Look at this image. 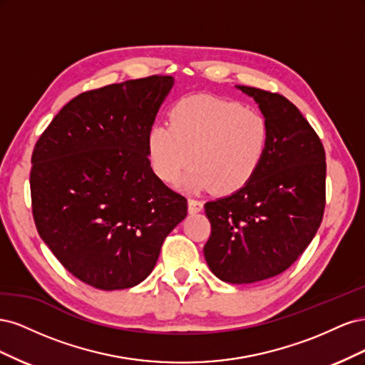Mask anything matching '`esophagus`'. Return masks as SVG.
<instances>
[{
  "instance_id": "obj_1",
  "label": "esophagus",
  "mask_w": 365,
  "mask_h": 365,
  "mask_svg": "<svg viewBox=\"0 0 365 365\" xmlns=\"http://www.w3.org/2000/svg\"><path fill=\"white\" fill-rule=\"evenodd\" d=\"M202 207H204V204H202L201 201L193 200V197H190V200H189V213H197V212H201Z\"/></svg>"
}]
</instances>
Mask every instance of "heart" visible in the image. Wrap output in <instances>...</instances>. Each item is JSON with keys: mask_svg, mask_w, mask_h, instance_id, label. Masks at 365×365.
Here are the masks:
<instances>
[{"mask_svg": "<svg viewBox=\"0 0 365 365\" xmlns=\"http://www.w3.org/2000/svg\"><path fill=\"white\" fill-rule=\"evenodd\" d=\"M269 125L256 109L215 96H192L175 103L168 126H153L146 138L150 168L168 184L187 165L193 190L236 193L254 178L269 146Z\"/></svg>", "mask_w": 365, "mask_h": 365, "instance_id": "1", "label": "heart"}]
</instances>
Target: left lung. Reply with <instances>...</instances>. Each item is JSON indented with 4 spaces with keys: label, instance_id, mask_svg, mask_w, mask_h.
<instances>
[{
    "label": "left lung",
    "instance_id": "8db88e82",
    "mask_svg": "<svg viewBox=\"0 0 365 365\" xmlns=\"http://www.w3.org/2000/svg\"><path fill=\"white\" fill-rule=\"evenodd\" d=\"M259 103L269 146L239 192L207 202L204 256L227 283H254L288 269L311 244L326 205V152L298 108L279 93L237 86Z\"/></svg>",
    "mask_w": 365,
    "mask_h": 365
}]
</instances>
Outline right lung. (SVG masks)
<instances>
[{
  "instance_id": "1",
  "label": "right lung",
  "mask_w": 365,
  "mask_h": 365,
  "mask_svg": "<svg viewBox=\"0 0 365 365\" xmlns=\"http://www.w3.org/2000/svg\"><path fill=\"white\" fill-rule=\"evenodd\" d=\"M173 86L149 76L76 96L31 153L41 239L76 279L103 291L145 280L187 216V200L153 173L146 138Z\"/></svg>"
}]
</instances>
